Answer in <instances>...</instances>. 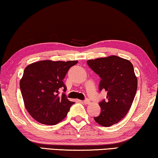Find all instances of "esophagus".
Wrapping results in <instances>:
<instances>
[{
	"mask_svg": "<svg viewBox=\"0 0 158 158\" xmlns=\"http://www.w3.org/2000/svg\"><path fill=\"white\" fill-rule=\"evenodd\" d=\"M83 102L85 104H88L90 103V101H89V99H84Z\"/></svg>",
	"mask_w": 158,
	"mask_h": 158,
	"instance_id": "1",
	"label": "esophagus"
}]
</instances>
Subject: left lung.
Wrapping results in <instances>:
<instances>
[{"instance_id":"left-lung-1","label":"left lung","mask_w":158,"mask_h":158,"mask_svg":"<svg viewBox=\"0 0 158 158\" xmlns=\"http://www.w3.org/2000/svg\"><path fill=\"white\" fill-rule=\"evenodd\" d=\"M88 66L100 77L99 89L105 90L106 99L99 104L101 113L97 123L110 127L118 123L130 110L137 89V79L132 63L117 56L88 60Z\"/></svg>"}]
</instances>
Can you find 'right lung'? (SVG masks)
Masks as SVG:
<instances>
[{
  "mask_svg": "<svg viewBox=\"0 0 158 158\" xmlns=\"http://www.w3.org/2000/svg\"><path fill=\"white\" fill-rule=\"evenodd\" d=\"M77 61L35 62L27 66L20 81V89L26 109L39 123L54 125L65 118L74 102L59 92L66 87L63 79Z\"/></svg>",
  "mask_w": 158,
  "mask_h": 158,
  "instance_id": "obj_1",
  "label": "right lung"
}]
</instances>
